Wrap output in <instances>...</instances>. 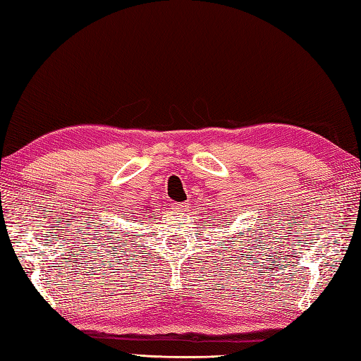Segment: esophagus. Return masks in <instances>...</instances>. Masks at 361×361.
Returning <instances> with one entry per match:
<instances>
[{
  "label": "esophagus",
  "instance_id": "esophagus-1",
  "mask_svg": "<svg viewBox=\"0 0 361 361\" xmlns=\"http://www.w3.org/2000/svg\"><path fill=\"white\" fill-rule=\"evenodd\" d=\"M172 209H173L175 212H185V211L188 209V203H185V202H176V203L172 204Z\"/></svg>",
  "mask_w": 361,
  "mask_h": 361
}]
</instances>
